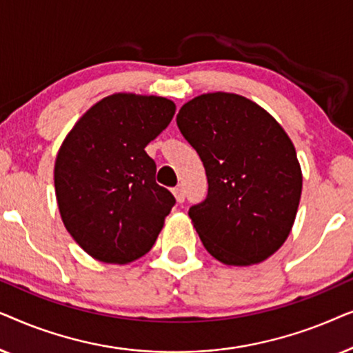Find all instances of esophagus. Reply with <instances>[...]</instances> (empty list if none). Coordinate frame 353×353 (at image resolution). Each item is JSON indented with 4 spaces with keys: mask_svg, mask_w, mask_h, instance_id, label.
<instances>
[{
    "mask_svg": "<svg viewBox=\"0 0 353 353\" xmlns=\"http://www.w3.org/2000/svg\"><path fill=\"white\" fill-rule=\"evenodd\" d=\"M172 192H173V196H175L176 202H183V201H185V191H183V188H181V186L173 188Z\"/></svg>",
    "mask_w": 353,
    "mask_h": 353,
    "instance_id": "obj_1",
    "label": "esophagus"
}]
</instances>
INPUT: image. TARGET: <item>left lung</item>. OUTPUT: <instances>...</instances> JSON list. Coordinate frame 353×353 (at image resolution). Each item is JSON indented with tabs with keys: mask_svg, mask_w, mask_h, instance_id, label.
I'll list each match as a JSON object with an SVG mask.
<instances>
[{
	"mask_svg": "<svg viewBox=\"0 0 353 353\" xmlns=\"http://www.w3.org/2000/svg\"><path fill=\"white\" fill-rule=\"evenodd\" d=\"M176 123L204 163L209 192L190 216L212 257L249 267L291 233L302 170L284 128L257 103L215 91L181 105Z\"/></svg>",
	"mask_w": 353,
	"mask_h": 353,
	"instance_id": "1",
	"label": "left lung"
}]
</instances>
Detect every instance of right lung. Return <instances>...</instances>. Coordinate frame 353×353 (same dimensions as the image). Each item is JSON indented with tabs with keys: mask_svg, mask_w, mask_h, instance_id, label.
<instances>
[{
	"mask_svg": "<svg viewBox=\"0 0 353 353\" xmlns=\"http://www.w3.org/2000/svg\"><path fill=\"white\" fill-rule=\"evenodd\" d=\"M175 109L162 96L114 93L91 105L61 144L54 163L61 219L99 262L127 265L148 254L175 205L144 151Z\"/></svg>",
	"mask_w": 353,
	"mask_h": 353,
	"instance_id": "right-lung-1",
	"label": "right lung"
}]
</instances>
